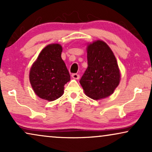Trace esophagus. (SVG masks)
I'll use <instances>...</instances> for the list:
<instances>
[{"instance_id":"34e87169","label":"esophagus","mask_w":152,"mask_h":152,"mask_svg":"<svg viewBox=\"0 0 152 152\" xmlns=\"http://www.w3.org/2000/svg\"><path fill=\"white\" fill-rule=\"evenodd\" d=\"M71 76H72V78L75 79V80H79V79H80V75H79L77 74V73L72 74Z\"/></svg>"}]
</instances>
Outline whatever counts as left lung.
<instances>
[{
    "instance_id": "8db88e82",
    "label": "left lung",
    "mask_w": 152,
    "mask_h": 152,
    "mask_svg": "<svg viewBox=\"0 0 152 152\" xmlns=\"http://www.w3.org/2000/svg\"><path fill=\"white\" fill-rule=\"evenodd\" d=\"M87 60L88 68L80 81L85 94L93 99L110 96L120 80L113 53L105 42L97 40L87 47Z\"/></svg>"
}]
</instances>
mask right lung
I'll return each instance as SVG.
<instances>
[{
  "label": "right lung",
  "mask_w": 152,
  "mask_h": 152,
  "mask_svg": "<svg viewBox=\"0 0 152 152\" xmlns=\"http://www.w3.org/2000/svg\"><path fill=\"white\" fill-rule=\"evenodd\" d=\"M61 45L58 43L48 45L30 68L31 86L41 99H58L64 94V85L70 80L69 72L61 59Z\"/></svg>",
  "instance_id": "1"
}]
</instances>
